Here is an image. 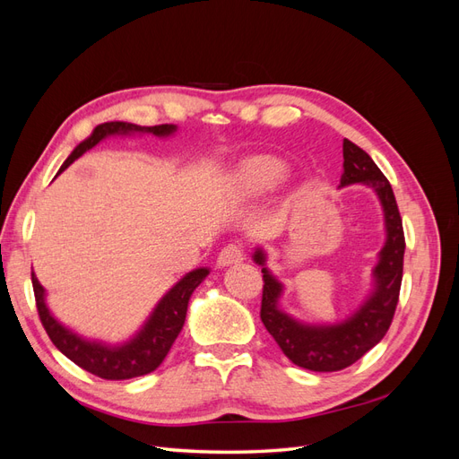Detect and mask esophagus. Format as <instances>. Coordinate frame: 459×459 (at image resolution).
Wrapping results in <instances>:
<instances>
[{"label":"esophagus","mask_w":459,"mask_h":459,"mask_svg":"<svg viewBox=\"0 0 459 459\" xmlns=\"http://www.w3.org/2000/svg\"><path fill=\"white\" fill-rule=\"evenodd\" d=\"M245 258V253H243V245L239 243H230L226 245L224 248H221L220 255H218V266L226 268V266H231V264H238Z\"/></svg>","instance_id":"esophagus-1"}]
</instances>
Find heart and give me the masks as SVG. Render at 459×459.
I'll list each match as a JSON object with an SVG mask.
<instances>
[{
    "label": "heart",
    "instance_id": "b5f03b06",
    "mask_svg": "<svg viewBox=\"0 0 459 459\" xmlns=\"http://www.w3.org/2000/svg\"><path fill=\"white\" fill-rule=\"evenodd\" d=\"M283 164L272 157H255L241 164L235 184L243 195L255 197L272 189L283 178Z\"/></svg>",
    "mask_w": 459,
    "mask_h": 459
}]
</instances>
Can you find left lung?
Listing matches in <instances>:
<instances>
[{
    "mask_svg": "<svg viewBox=\"0 0 459 459\" xmlns=\"http://www.w3.org/2000/svg\"><path fill=\"white\" fill-rule=\"evenodd\" d=\"M342 159L344 174L341 186L359 182L373 187L385 211L386 243L379 255V264L373 270V295L342 324L302 325L277 307L281 283L275 281L266 268H262V324L290 362L310 371H339L349 368L386 335L396 312L402 272H404L406 239L391 184L368 152L351 140L342 142ZM255 260L262 266L264 253L256 251Z\"/></svg>",
    "mask_w": 459,
    "mask_h": 459,
    "instance_id": "obj_1",
    "label": "left lung"
}]
</instances>
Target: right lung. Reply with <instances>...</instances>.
I'll list each match as a JSON object with an SVG mask.
<instances>
[{"label": "right lung", "instance_id": "obj_1", "mask_svg": "<svg viewBox=\"0 0 459 459\" xmlns=\"http://www.w3.org/2000/svg\"><path fill=\"white\" fill-rule=\"evenodd\" d=\"M174 130H176L174 124H159V126H137V124H130V122L100 124L88 140L82 142L71 152V157H68L61 166L59 174L66 169L68 164H73L78 157L84 155L86 151H90L101 140H105L107 135L130 134V132L169 135ZM206 275H208L206 268L189 272L182 281H178L169 293L162 297L159 307L151 314L149 322L143 325V329L137 333L130 342L122 346H107V344L80 339L76 333L63 327L57 319L49 314L44 302V287L39 285L34 273H32V287H34V299H36L39 322L44 325L51 342L82 369H86L97 375V377L107 379V381H122V379L140 377V375L155 371L162 364V359L170 352L176 337L184 327L189 297L193 290L201 285V281Z\"/></svg>", "mask_w": 459, "mask_h": 459}]
</instances>
